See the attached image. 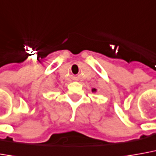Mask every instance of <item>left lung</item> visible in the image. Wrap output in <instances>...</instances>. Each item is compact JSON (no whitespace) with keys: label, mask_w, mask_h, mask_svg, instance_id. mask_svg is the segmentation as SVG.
Here are the masks:
<instances>
[{"label":"left lung","mask_w":156,"mask_h":156,"mask_svg":"<svg viewBox=\"0 0 156 156\" xmlns=\"http://www.w3.org/2000/svg\"><path fill=\"white\" fill-rule=\"evenodd\" d=\"M95 90V91H96V90H95V89H94V90Z\"/></svg>","instance_id":"1"}]
</instances>
